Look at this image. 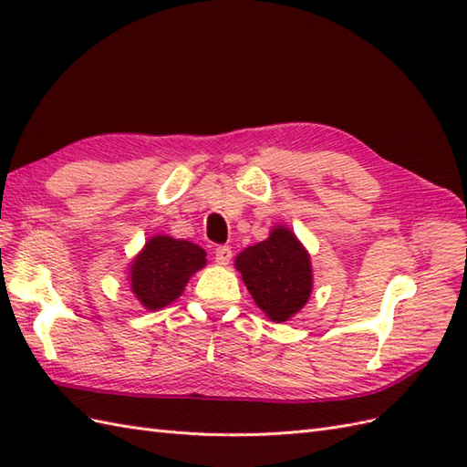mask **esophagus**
Listing matches in <instances>:
<instances>
[{
  "mask_svg": "<svg viewBox=\"0 0 467 467\" xmlns=\"http://www.w3.org/2000/svg\"><path fill=\"white\" fill-rule=\"evenodd\" d=\"M231 259H233V251H231V246H216L214 249V261H216V265H228L231 263Z\"/></svg>",
  "mask_w": 467,
  "mask_h": 467,
  "instance_id": "esophagus-1",
  "label": "esophagus"
}]
</instances>
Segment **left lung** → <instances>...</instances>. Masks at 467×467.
<instances>
[{
	"label": "left lung",
	"instance_id": "left-lung-1",
	"mask_svg": "<svg viewBox=\"0 0 467 467\" xmlns=\"http://www.w3.org/2000/svg\"><path fill=\"white\" fill-rule=\"evenodd\" d=\"M234 266L256 306L275 323L289 321L309 301L311 259L289 228L275 226L269 239L236 256Z\"/></svg>",
	"mask_w": 467,
	"mask_h": 467
}]
</instances>
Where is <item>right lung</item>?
Instances as JSON below:
<instances>
[{"label":"right lung","instance_id":"1","mask_svg":"<svg viewBox=\"0 0 467 467\" xmlns=\"http://www.w3.org/2000/svg\"><path fill=\"white\" fill-rule=\"evenodd\" d=\"M206 265V253L191 241L156 234L130 266V289L148 311L162 309L182 295L188 279Z\"/></svg>","mask_w":467,"mask_h":467}]
</instances>
